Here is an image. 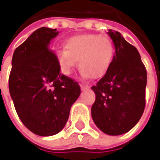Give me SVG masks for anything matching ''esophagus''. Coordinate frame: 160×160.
<instances>
[{
    "mask_svg": "<svg viewBox=\"0 0 160 160\" xmlns=\"http://www.w3.org/2000/svg\"><path fill=\"white\" fill-rule=\"evenodd\" d=\"M90 88V85L88 84H81V90H87Z\"/></svg>",
    "mask_w": 160,
    "mask_h": 160,
    "instance_id": "1",
    "label": "esophagus"
}]
</instances>
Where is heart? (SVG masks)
Listing matches in <instances>:
<instances>
[{"mask_svg":"<svg viewBox=\"0 0 160 160\" xmlns=\"http://www.w3.org/2000/svg\"><path fill=\"white\" fill-rule=\"evenodd\" d=\"M114 53V42L108 36L83 34L68 39L66 47L55 52V57L59 69L66 76L72 73L79 59L83 77L101 78L110 68Z\"/></svg>","mask_w":160,"mask_h":160,"instance_id":"b5f03b06","label":"heart"}]
</instances>
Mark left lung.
I'll list each match as a JSON object with an SVG mask.
<instances>
[{"label": "left lung", "instance_id": "left-lung-1", "mask_svg": "<svg viewBox=\"0 0 160 160\" xmlns=\"http://www.w3.org/2000/svg\"><path fill=\"white\" fill-rule=\"evenodd\" d=\"M108 34L116 52L107 73L92 87L96 96L92 118L103 132L119 135L130 131L143 114L147 71L135 47L117 31L109 29Z\"/></svg>", "mask_w": 160, "mask_h": 160}]
</instances>
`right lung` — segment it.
<instances>
[{"label": "right lung", "mask_w": 160, "mask_h": 160, "mask_svg": "<svg viewBox=\"0 0 160 160\" xmlns=\"http://www.w3.org/2000/svg\"><path fill=\"white\" fill-rule=\"evenodd\" d=\"M57 29L35 30L13 53L9 89L18 118L40 136L60 132L71 106L81 93L77 82L60 74L55 53L50 49Z\"/></svg>", "instance_id": "add662e5"}]
</instances>
